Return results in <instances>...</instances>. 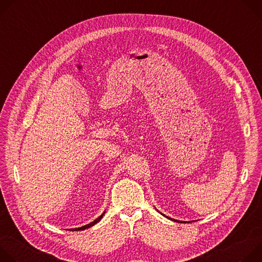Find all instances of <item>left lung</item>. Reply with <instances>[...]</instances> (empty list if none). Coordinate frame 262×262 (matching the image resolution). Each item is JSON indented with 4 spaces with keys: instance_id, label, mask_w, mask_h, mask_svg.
Returning a JSON list of instances; mask_svg holds the SVG:
<instances>
[{
    "instance_id": "obj_1",
    "label": "left lung",
    "mask_w": 262,
    "mask_h": 262,
    "mask_svg": "<svg viewBox=\"0 0 262 262\" xmlns=\"http://www.w3.org/2000/svg\"><path fill=\"white\" fill-rule=\"evenodd\" d=\"M162 213V212H161ZM163 214V213H162ZM163 215H165V214H163ZM166 216V215H165ZM166 217H168V219H170L171 221H174V222H179L178 220H175V219H172V217H169V216H166ZM180 223H186V222H183V221H180Z\"/></svg>"
}]
</instances>
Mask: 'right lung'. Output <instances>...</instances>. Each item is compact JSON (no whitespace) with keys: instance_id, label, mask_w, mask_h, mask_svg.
<instances>
[{"instance_id":"right-lung-1","label":"right lung","mask_w":262,"mask_h":262,"mask_svg":"<svg viewBox=\"0 0 262 262\" xmlns=\"http://www.w3.org/2000/svg\"><path fill=\"white\" fill-rule=\"evenodd\" d=\"M104 212H105V211H104ZM104 212H103L102 214H100V215H99L97 219H95L93 222H91L90 224H87V225H85V226H82V227H80V228H74V229H71V230H74V231H79V230H85V229H88V228H90V227L94 226L96 223H98V222L101 220V217L103 216Z\"/></svg>"}]
</instances>
